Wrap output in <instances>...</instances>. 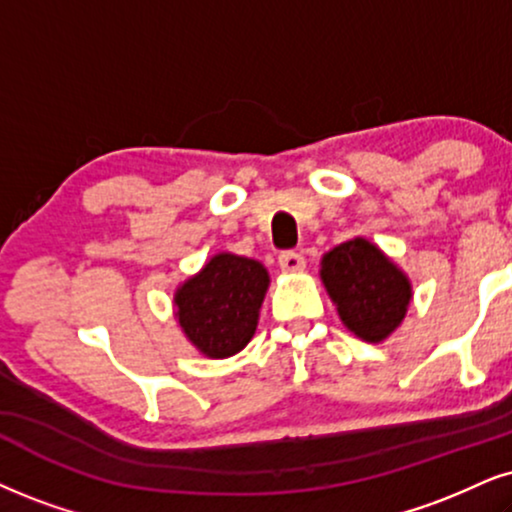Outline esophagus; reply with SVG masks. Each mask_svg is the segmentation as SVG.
<instances>
[{"instance_id": "1", "label": "esophagus", "mask_w": 512, "mask_h": 512, "mask_svg": "<svg viewBox=\"0 0 512 512\" xmlns=\"http://www.w3.org/2000/svg\"><path fill=\"white\" fill-rule=\"evenodd\" d=\"M280 268L285 273H301L306 268V258L296 251H285V254H280Z\"/></svg>"}]
</instances>
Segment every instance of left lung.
<instances>
[{
    "instance_id": "8db88e82",
    "label": "left lung",
    "mask_w": 512,
    "mask_h": 512,
    "mask_svg": "<svg viewBox=\"0 0 512 512\" xmlns=\"http://www.w3.org/2000/svg\"><path fill=\"white\" fill-rule=\"evenodd\" d=\"M320 280L346 330L368 344H380L399 330L413 301L408 275L365 237L327 251Z\"/></svg>"
}]
</instances>
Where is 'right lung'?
I'll use <instances>...</instances> for the list:
<instances>
[{"mask_svg": "<svg viewBox=\"0 0 512 512\" xmlns=\"http://www.w3.org/2000/svg\"><path fill=\"white\" fill-rule=\"evenodd\" d=\"M268 287L270 275L261 261L220 251L180 282L173 315L201 356L230 358L256 334Z\"/></svg>", "mask_w": 512, "mask_h": 512, "instance_id": "1", "label": "right lung"}]
</instances>
